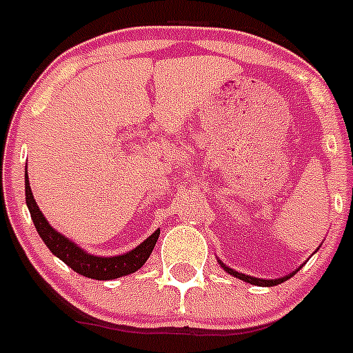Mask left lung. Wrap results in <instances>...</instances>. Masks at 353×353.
<instances>
[{
  "label": "left lung",
  "mask_w": 353,
  "mask_h": 353,
  "mask_svg": "<svg viewBox=\"0 0 353 353\" xmlns=\"http://www.w3.org/2000/svg\"><path fill=\"white\" fill-rule=\"evenodd\" d=\"M217 261H219L221 267H223V269L226 270V272L230 274V276H235V277H239V279H242V281H248V283H251V285H258V286H276V285H281L283 281L290 279V277H292L293 274H297L299 269H301V267H299L297 270H293L292 274H288V276H285V277H279V279H260V277L245 276V274H242V272H236V270H233V269H230V267H226V265H224L221 260H217Z\"/></svg>",
  "instance_id": "obj_1"
}]
</instances>
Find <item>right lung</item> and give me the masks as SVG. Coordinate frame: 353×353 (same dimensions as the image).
I'll return each instance as SVG.
<instances>
[{"label": "right lung", "instance_id": "add662e5", "mask_svg": "<svg viewBox=\"0 0 353 353\" xmlns=\"http://www.w3.org/2000/svg\"><path fill=\"white\" fill-rule=\"evenodd\" d=\"M24 185H26V205L30 208L31 219H33L37 232L42 236L43 244L48 245L49 251L54 256L65 261L74 272L81 274L84 277H90V279L108 281V279H117V277L129 276V274L136 272L148 260V256L155 248V242H157L159 235H161V230H157L145 242H141L138 248H134L129 252H123V254H118V256H93V254L86 252L84 249H81L79 245L74 244L72 240H68L67 236L56 232L54 228L48 223V219L40 212L35 198H33L28 173Z\"/></svg>", "mask_w": 353, "mask_h": 353}]
</instances>
